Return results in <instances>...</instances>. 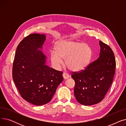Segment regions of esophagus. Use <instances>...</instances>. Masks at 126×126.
<instances>
[{
	"label": "esophagus",
	"mask_w": 126,
	"mask_h": 126,
	"mask_svg": "<svg viewBox=\"0 0 126 126\" xmlns=\"http://www.w3.org/2000/svg\"><path fill=\"white\" fill-rule=\"evenodd\" d=\"M63 77L64 79H67L69 78V75L66 73V72H63Z\"/></svg>",
	"instance_id": "esophagus-1"
}]
</instances>
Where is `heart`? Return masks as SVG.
Masks as SVG:
<instances>
[{"mask_svg": "<svg viewBox=\"0 0 126 126\" xmlns=\"http://www.w3.org/2000/svg\"><path fill=\"white\" fill-rule=\"evenodd\" d=\"M55 51L50 54V60L55 68L59 69L65 59V65L70 70L78 71L83 69L88 64L91 56V49L86 43L72 40L58 42Z\"/></svg>", "mask_w": 126, "mask_h": 126, "instance_id": "obj_1", "label": "heart"}]
</instances>
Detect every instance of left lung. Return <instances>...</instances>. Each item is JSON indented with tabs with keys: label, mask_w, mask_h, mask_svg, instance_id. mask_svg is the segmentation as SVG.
I'll use <instances>...</instances> for the list:
<instances>
[{
	"label": "left lung",
	"mask_w": 126,
	"mask_h": 126,
	"mask_svg": "<svg viewBox=\"0 0 126 126\" xmlns=\"http://www.w3.org/2000/svg\"><path fill=\"white\" fill-rule=\"evenodd\" d=\"M100 57L84 69L72 72L75 82L74 94L77 101L85 106L100 102L113 82L116 62L110 46L100 41Z\"/></svg>",
	"instance_id": "1"
}]
</instances>
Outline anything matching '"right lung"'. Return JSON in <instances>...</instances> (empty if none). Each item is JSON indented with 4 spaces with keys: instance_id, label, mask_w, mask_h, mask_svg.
I'll return each instance as SVG.
<instances>
[{
    "instance_id": "right-lung-1",
    "label": "right lung",
    "mask_w": 126,
    "mask_h": 126,
    "mask_svg": "<svg viewBox=\"0 0 126 126\" xmlns=\"http://www.w3.org/2000/svg\"><path fill=\"white\" fill-rule=\"evenodd\" d=\"M44 34H32L18 44L13 64L12 76L21 97L28 102L41 106L49 102L63 80V72L45 65L42 48Z\"/></svg>"
}]
</instances>
